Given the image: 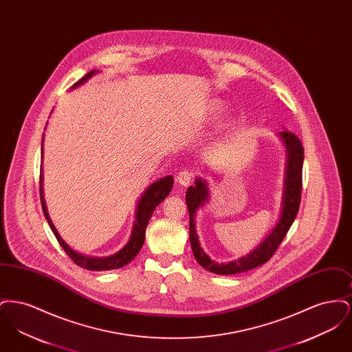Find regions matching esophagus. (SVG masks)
Listing matches in <instances>:
<instances>
[{"instance_id": "1", "label": "esophagus", "mask_w": 352, "mask_h": 352, "mask_svg": "<svg viewBox=\"0 0 352 352\" xmlns=\"http://www.w3.org/2000/svg\"><path fill=\"white\" fill-rule=\"evenodd\" d=\"M192 179H194V173H192L191 170H182V171H179V174L177 175L178 184H181V186H184V187L191 184Z\"/></svg>"}]
</instances>
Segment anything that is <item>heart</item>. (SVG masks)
Returning a JSON list of instances; mask_svg holds the SVG:
<instances>
[{"instance_id":"heart-1","label":"heart","mask_w":352,"mask_h":352,"mask_svg":"<svg viewBox=\"0 0 352 352\" xmlns=\"http://www.w3.org/2000/svg\"><path fill=\"white\" fill-rule=\"evenodd\" d=\"M221 112V105L218 102H214L210 105V113L211 115H219Z\"/></svg>"}]
</instances>
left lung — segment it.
<instances>
[{"instance_id":"left-lung-1","label":"left lung","mask_w":352,"mask_h":352,"mask_svg":"<svg viewBox=\"0 0 352 352\" xmlns=\"http://www.w3.org/2000/svg\"><path fill=\"white\" fill-rule=\"evenodd\" d=\"M281 138L284 140L287 151V164L285 174L284 203L283 212L278 223L273 228V231L264 239V241L253 251L228 264H219L211 260L201 248L198 236L195 231L194 217L197 210L208 199V188L206 181L201 178L195 179V184L190 186L186 191V203L190 215V243L195 260L203 268L217 273V274H237L251 269L257 268L265 264L270 257L277 251L280 244L283 243L285 236L287 234L290 226L298 214L300 203H301L302 191V166H303V146L300 138L292 132L283 131L280 132Z\"/></svg>"}]
</instances>
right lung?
I'll return each mask as SVG.
<instances>
[{
    "mask_svg": "<svg viewBox=\"0 0 352 352\" xmlns=\"http://www.w3.org/2000/svg\"><path fill=\"white\" fill-rule=\"evenodd\" d=\"M94 74H96V71H89L79 82L74 84L72 88L83 84ZM41 182H42V175H41ZM171 187H173V177L168 175L165 178L151 184L146 188V191L144 192V195L141 197V199L138 201V206H137L135 221H134L133 232H132V236H131V240L128 241V244L121 251H118V253H115V254H112L109 257H101V258H99V257L84 256V254H80L78 252L72 251L68 247L67 244L60 239L59 234L56 232V230H55V227H54V224L51 221L50 217L47 214L46 204H45L43 197H42V184L39 187V191H41V203H42V210H43L45 218L47 219L52 232L55 234L56 240L59 241L60 247L67 253L68 257L76 265L87 269V270H111V269L122 268L124 265L129 264L134 257L137 256V253L141 251V248L144 245V241H145L146 226L149 223L151 214L155 210V207L168 197Z\"/></svg>",
    "mask_w": 352,
    "mask_h": 352,
    "instance_id": "1",
    "label": "right lung"
}]
</instances>
